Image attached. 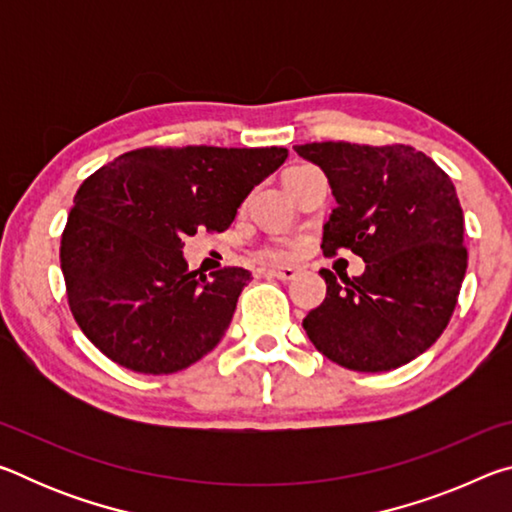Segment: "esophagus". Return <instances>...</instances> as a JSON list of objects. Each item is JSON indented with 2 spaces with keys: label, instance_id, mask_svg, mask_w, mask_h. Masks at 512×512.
Listing matches in <instances>:
<instances>
[{
  "label": "esophagus",
  "instance_id": "esophagus-1",
  "mask_svg": "<svg viewBox=\"0 0 512 512\" xmlns=\"http://www.w3.org/2000/svg\"><path fill=\"white\" fill-rule=\"evenodd\" d=\"M266 275H273V277H277V280H282V282H289V280H293V277H296V268H293V266H277V268H266Z\"/></svg>",
  "mask_w": 512,
  "mask_h": 512
}]
</instances>
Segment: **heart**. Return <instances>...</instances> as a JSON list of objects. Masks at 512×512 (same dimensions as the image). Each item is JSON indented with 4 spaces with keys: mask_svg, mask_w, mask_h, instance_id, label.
<instances>
[{
    "mask_svg": "<svg viewBox=\"0 0 512 512\" xmlns=\"http://www.w3.org/2000/svg\"><path fill=\"white\" fill-rule=\"evenodd\" d=\"M309 169H314V167H309V164H293V167H289L287 173H284V183L289 185L293 178L302 176V173ZM293 253H296V244H293L291 239H277L271 246L264 248V255L268 259H284V257H291Z\"/></svg>",
    "mask_w": 512,
    "mask_h": 512,
    "instance_id": "b5f03b06",
    "label": "heart"
}]
</instances>
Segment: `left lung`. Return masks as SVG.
Here are the masks:
<instances>
[{
    "instance_id": "8db88e82",
    "label": "left lung",
    "mask_w": 512,
    "mask_h": 512,
    "mask_svg": "<svg viewBox=\"0 0 512 512\" xmlns=\"http://www.w3.org/2000/svg\"><path fill=\"white\" fill-rule=\"evenodd\" d=\"M325 171L336 207L323 253L352 250L359 277L323 268L327 296L302 327L329 361L384 372L420 357L454 314L467 268L463 210L452 178L406 144L314 142L293 146Z\"/></svg>"
}]
</instances>
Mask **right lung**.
<instances>
[{
    "label": "right lung",
    "instance_id": "right-lung-1",
    "mask_svg": "<svg viewBox=\"0 0 512 512\" xmlns=\"http://www.w3.org/2000/svg\"><path fill=\"white\" fill-rule=\"evenodd\" d=\"M289 151H128L83 180L60 239L69 309L119 366L171 375L216 348L250 282L246 268L189 271L183 239L223 232Z\"/></svg>",
    "mask_w": 512,
    "mask_h": 512
}]
</instances>
